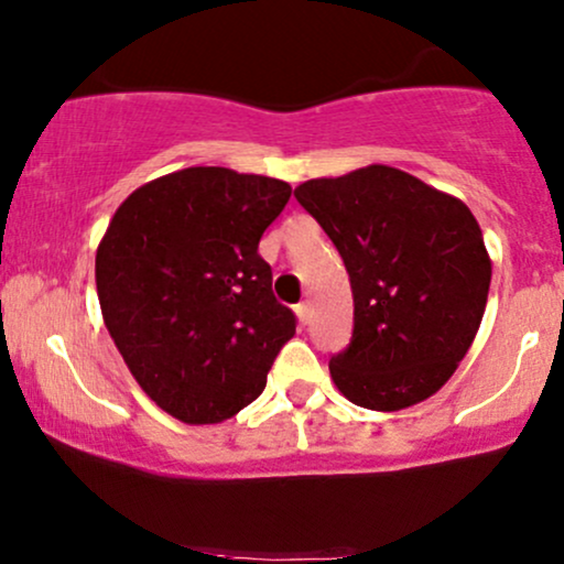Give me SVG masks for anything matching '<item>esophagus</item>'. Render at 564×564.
I'll use <instances>...</instances> for the list:
<instances>
[{
  "label": "esophagus",
  "mask_w": 564,
  "mask_h": 564,
  "mask_svg": "<svg viewBox=\"0 0 564 564\" xmlns=\"http://www.w3.org/2000/svg\"><path fill=\"white\" fill-rule=\"evenodd\" d=\"M296 318H300V323H307L310 321V304L307 302L296 304Z\"/></svg>",
  "instance_id": "esophagus-1"
}]
</instances>
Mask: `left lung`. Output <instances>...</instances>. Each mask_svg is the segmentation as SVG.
Segmentation results:
<instances>
[{
    "mask_svg": "<svg viewBox=\"0 0 564 564\" xmlns=\"http://www.w3.org/2000/svg\"><path fill=\"white\" fill-rule=\"evenodd\" d=\"M294 196L345 260L355 326L328 364L349 403L400 411L435 394L480 328L490 289L482 230L464 200L371 164Z\"/></svg>",
    "mask_w": 564,
    "mask_h": 564,
    "instance_id": "left-lung-1",
    "label": "left lung"
}]
</instances>
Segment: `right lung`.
I'll return each mask as SVG.
<instances>
[{"label": "right lung", "mask_w": 564, "mask_h": 564, "mask_svg": "<svg viewBox=\"0 0 564 564\" xmlns=\"http://www.w3.org/2000/svg\"><path fill=\"white\" fill-rule=\"evenodd\" d=\"M289 196L283 180L187 166L138 187L97 246L108 334L180 422L217 424L260 398L296 332L257 251Z\"/></svg>", "instance_id": "1"}]
</instances>
